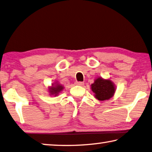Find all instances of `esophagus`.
<instances>
[{
    "label": "esophagus",
    "mask_w": 152,
    "mask_h": 152,
    "mask_svg": "<svg viewBox=\"0 0 152 152\" xmlns=\"http://www.w3.org/2000/svg\"><path fill=\"white\" fill-rule=\"evenodd\" d=\"M84 84V83L83 82H76V84L78 85V86H83Z\"/></svg>",
    "instance_id": "1"
}]
</instances>
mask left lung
Masks as SVG:
<instances>
[{
	"instance_id": "1",
	"label": "left lung",
	"mask_w": 152,
	"mask_h": 152,
	"mask_svg": "<svg viewBox=\"0 0 152 152\" xmlns=\"http://www.w3.org/2000/svg\"><path fill=\"white\" fill-rule=\"evenodd\" d=\"M91 89L94 93L95 98L98 100H109L114 94L115 88L114 84L110 80L98 78L91 85Z\"/></svg>"
}]
</instances>
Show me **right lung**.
<instances>
[{"label": "right lung", "instance_id": "obj_1", "mask_svg": "<svg viewBox=\"0 0 152 152\" xmlns=\"http://www.w3.org/2000/svg\"><path fill=\"white\" fill-rule=\"evenodd\" d=\"M64 87L60 85V84H56V85H54L52 84V87L49 88V92L50 93V95H54V96H57L58 94V93L63 90Z\"/></svg>", "mask_w": 152, "mask_h": 152}]
</instances>
